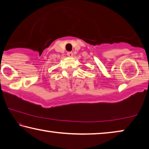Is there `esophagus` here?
Returning <instances> with one entry per match:
<instances>
[{
	"label": "esophagus",
	"instance_id": "34e87169",
	"mask_svg": "<svg viewBox=\"0 0 149 149\" xmlns=\"http://www.w3.org/2000/svg\"><path fill=\"white\" fill-rule=\"evenodd\" d=\"M67 54H68V56H70V57H72L73 56V53H72V52H68L67 53Z\"/></svg>",
	"mask_w": 149,
	"mask_h": 149
}]
</instances>
